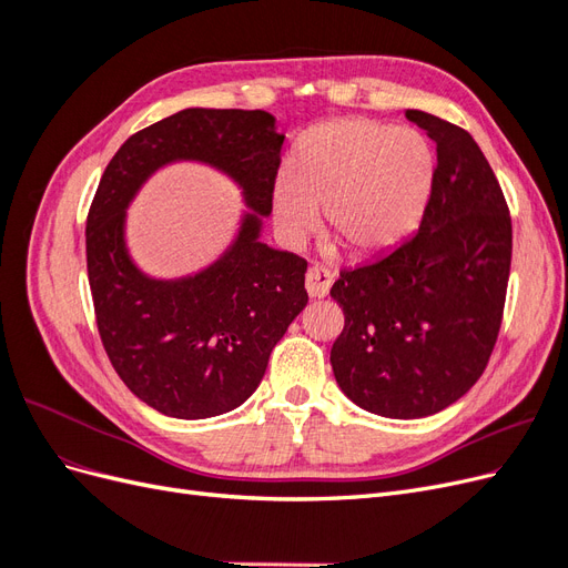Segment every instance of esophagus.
I'll return each mask as SVG.
<instances>
[{"instance_id": "obj_1", "label": "esophagus", "mask_w": 568, "mask_h": 568, "mask_svg": "<svg viewBox=\"0 0 568 568\" xmlns=\"http://www.w3.org/2000/svg\"><path fill=\"white\" fill-rule=\"evenodd\" d=\"M332 282H334V274L322 265H311V270L305 274V288L307 294H311V298H324L329 294Z\"/></svg>"}]
</instances>
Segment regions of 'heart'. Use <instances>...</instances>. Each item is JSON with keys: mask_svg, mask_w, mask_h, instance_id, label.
I'll return each instance as SVG.
<instances>
[{"mask_svg": "<svg viewBox=\"0 0 568 568\" xmlns=\"http://www.w3.org/2000/svg\"><path fill=\"white\" fill-rule=\"evenodd\" d=\"M434 151L415 130L346 118L315 128L272 186L274 225L303 244L326 217V239L353 257L393 248L424 213Z\"/></svg>", "mask_w": 568, "mask_h": 568, "instance_id": "obj_1", "label": "heart"}]
</instances>
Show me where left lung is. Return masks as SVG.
<instances>
[{
  "mask_svg": "<svg viewBox=\"0 0 568 568\" xmlns=\"http://www.w3.org/2000/svg\"><path fill=\"white\" fill-rule=\"evenodd\" d=\"M405 115L438 153L422 225L379 261L341 270L332 286L346 317L332 346L336 384L390 419L436 415L478 382L511 265L507 201L474 136L432 113Z\"/></svg>",
  "mask_w": 568,
  "mask_h": 568,
  "instance_id": "left-lung-1",
  "label": "left lung"
}]
</instances>
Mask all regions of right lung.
Instances as JSON below:
<instances>
[{"label": "right lung", "mask_w": 568, "mask_h": 568, "mask_svg": "<svg viewBox=\"0 0 568 568\" xmlns=\"http://www.w3.org/2000/svg\"><path fill=\"white\" fill-rule=\"evenodd\" d=\"M282 144L267 111L184 109L132 134L101 175L84 234L99 336L123 384L168 417L205 419L242 405L307 303V263L257 239L272 213ZM173 160L227 172L252 213L220 262L163 283L126 255L124 209L145 178Z\"/></svg>", "instance_id": "right-lung-1"}]
</instances>
